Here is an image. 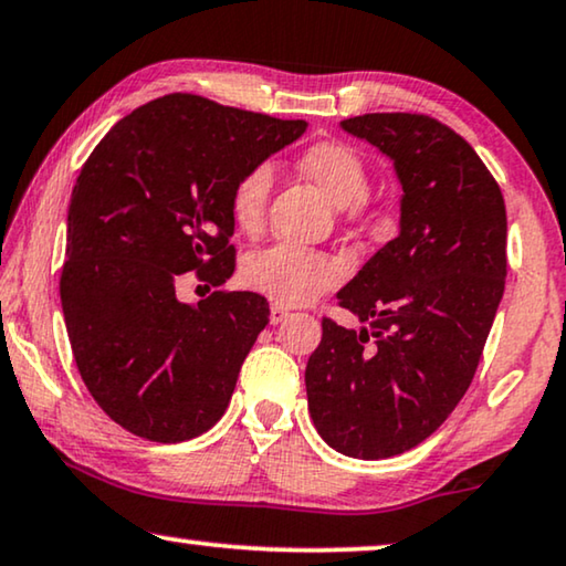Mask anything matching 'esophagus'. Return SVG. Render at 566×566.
<instances>
[{
  "label": "esophagus",
  "mask_w": 566,
  "mask_h": 566,
  "mask_svg": "<svg viewBox=\"0 0 566 566\" xmlns=\"http://www.w3.org/2000/svg\"><path fill=\"white\" fill-rule=\"evenodd\" d=\"M286 317H290V310L282 307V305H272V310H269V321H272V325L284 323Z\"/></svg>",
  "instance_id": "1"
}]
</instances>
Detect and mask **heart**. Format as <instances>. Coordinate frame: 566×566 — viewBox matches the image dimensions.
Segmentation results:
<instances>
[{"label":"heart","mask_w":566,"mask_h":566,"mask_svg":"<svg viewBox=\"0 0 566 566\" xmlns=\"http://www.w3.org/2000/svg\"><path fill=\"white\" fill-rule=\"evenodd\" d=\"M300 171L328 197L336 207L361 210L369 189L364 158L346 143H315L300 156ZM274 171L269 164H256L243 171L230 192V212L235 226L253 233L261 222L272 195ZM340 264L336 259L297 245L276 243L264 251H253L241 264V282L276 305H307L331 286L340 282Z\"/></svg>","instance_id":"obj_1"}]
</instances>
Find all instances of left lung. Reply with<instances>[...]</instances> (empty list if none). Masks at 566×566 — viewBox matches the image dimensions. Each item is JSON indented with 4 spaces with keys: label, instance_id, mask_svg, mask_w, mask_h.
<instances>
[{
    "label": "left lung",
    "instance_id": "obj_1",
    "mask_svg": "<svg viewBox=\"0 0 566 566\" xmlns=\"http://www.w3.org/2000/svg\"><path fill=\"white\" fill-rule=\"evenodd\" d=\"M395 164L400 233L338 292L359 331L323 317L307 359L310 418L354 459L410 451L472 385L507 274V218L474 148L428 115L371 113L340 123Z\"/></svg>",
    "mask_w": 566,
    "mask_h": 566
}]
</instances>
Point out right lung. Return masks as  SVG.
Here are the masks:
<instances>
[{
  "label": "right lung",
  "mask_w": 566,
  "mask_h": 566,
  "mask_svg": "<svg viewBox=\"0 0 566 566\" xmlns=\"http://www.w3.org/2000/svg\"><path fill=\"white\" fill-rule=\"evenodd\" d=\"M305 127L166 94L86 158L69 205L61 305L86 389L125 431L179 443L226 412L269 302L212 292L189 305L177 286L187 272L212 286L230 280L233 185Z\"/></svg>",
  "instance_id": "right-lung-1"
}]
</instances>
